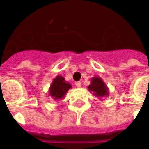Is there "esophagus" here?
<instances>
[{"instance_id":"esophagus-1","label":"esophagus","mask_w":149,"mask_h":149,"mask_svg":"<svg viewBox=\"0 0 149 149\" xmlns=\"http://www.w3.org/2000/svg\"><path fill=\"white\" fill-rule=\"evenodd\" d=\"M75 85H76V86H77V87L80 88V87L81 86V81H77L76 83H75Z\"/></svg>"}]
</instances>
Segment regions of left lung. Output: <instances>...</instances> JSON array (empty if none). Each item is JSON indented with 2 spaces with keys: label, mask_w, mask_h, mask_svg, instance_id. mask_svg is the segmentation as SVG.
<instances>
[{
  "label": "left lung",
  "mask_w": 149,
  "mask_h": 149,
  "mask_svg": "<svg viewBox=\"0 0 149 149\" xmlns=\"http://www.w3.org/2000/svg\"><path fill=\"white\" fill-rule=\"evenodd\" d=\"M89 91L93 93L95 96L103 97L108 95V88L105 85L103 81L100 77H93L91 80V84L88 86Z\"/></svg>",
  "instance_id": "left-lung-1"
}]
</instances>
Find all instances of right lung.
Here are the masks:
<instances>
[{
	"label": "right lung",
	"mask_w": 149,
	"mask_h": 149,
	"mask_svg": "<svg viewBox=\"0 0 149 149\" xmlns=\"http://www.w3.org/2000/svg\"><path fill=\"white\" fill-rule=\"evenodd\" d=\"M72 88V85L65 81L64 78L61 76H57L53 80L50 87V95L54 99H61L67 93L68 90Z\"/></svg>",
	"instance_id": "right-lung-1"
}]
</instances>
